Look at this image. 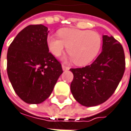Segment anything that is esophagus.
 I'll use <instances>...</instances> for the list:
<instances>
[{
  "mask_svg": "<svg viewBox=\"0 0 131 131\" xmlns=\"http://www.w3.org/2000/svg\"><path fill=\"white\" fill-rule=\"evenodd\" d=\"M61 67H62V70H64V71H67V70H70V67H67V66L64 65V64H62Z\"/></svg>",
  "mask_w": 131,
  "mask_h": 131,
  "instance_id": "obj_1",
  "label": "esophagus"
}]
</instances>
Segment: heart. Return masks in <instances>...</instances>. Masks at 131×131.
I'll use <instances>...</instances> for the list:
<instances>
[{
	"label": "heart",
	"instance_id": "1",
	"mask_svg": "<svg viewBox=\"0 0 131 131\" xmlns=\"http://www.w3.org/2000/svg\"><path fill=\"white\" fill-rule=\"evenodd\" d=\"M59 38L48 36L47 43L50 51L59 57L65 47L70 59L78 66L90 64L97 57L102 48V38L93 31L76 29H62L58 32Z\"/></svg>",
	"mask_w": 131,
	"mask_h": 131
}]
</instances>
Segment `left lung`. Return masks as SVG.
I'll return each mask as SVG.
<instances>
[{
  "label": "left lung",
  "mask_w": 131,
  "mask_h": 131,
  "mask_svg": "<svg viewBox=\"0 0 131 131\" xmlns=\"http://www.w3.org/2000/svg\"><path fill=\"white\" fill-rule=\"evenodd\" d=\"M125 53L112 36L103 35L102 51L91 65L70 69L74 78L70 90L77 102L85 106L105 102L114 93L124 74Z\"/></svg>",
  "instance_id": "8db88e82"
}]
</instances>
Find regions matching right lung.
I'll return each instance as SVG.
<instances>
[{"mask_svg":"<svg viewBox=\"0 0 131 131\" xmlns=\"http://www.w3.org/2000/svg\"><path fill=\"white\" fill-rule=\"evenodd\" d=\"M48 27L29 25L14 39L7 53V73L14 91L31 104L50 96L63 71L60 62L49 52Z\"/></svg>","mask_w":131,"mask_h":131,"instance_id":"1","label":"right lung"}]
</instances>
